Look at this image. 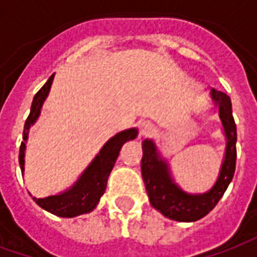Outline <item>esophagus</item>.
I'll use <instances>...</instances> for the list:
<instances>
[{"mask_svg":"<svg viewBox=\"0 0 257 257\" xmlns=\"http://www.w3.org/2000/svg\"><path fill=\"white\" fill-rule=\"evenodd\" d=\"M156 131L154 125L150 121H140L139 122V136L140 138H146V136H150L153 132Z\"/></svg>","mask_w":257,"mask_h":257,"instance_id":"obj_1","label":"esophagus"}]
</instances>
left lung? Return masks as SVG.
Returning a JSON list of instances; mask_svg holds the SVG:
<instances>
[{"label":"left lung","instance_id":"1","mask_svg":"<svg viewBox=\"0 0 257 257\" xmlns=\"http://www.w3.org/2000/svg\"><path fill=\"white\" fill-rule=\"evenodd\" d=\"M212 99L219 107V114L227 138V147L220 176L208 193L190 195L182 191L173 183L167 162L160 158L154 143L151 140L143 142L142 176L150 204L172 220L195 221L208 215L223 197L234 176L237 160V126L232 118L231 100L224 92L216 89H212Z\"/></svg>","mask_w":257,"mask_h":257}]
</instances>
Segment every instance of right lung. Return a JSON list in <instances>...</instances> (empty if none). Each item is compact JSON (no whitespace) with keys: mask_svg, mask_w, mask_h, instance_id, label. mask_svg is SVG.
I'll list each match as a JSON object with an SVG mask.
<instances>
[{"mask_svg":"<svg viewBox=\"0 0 257 257\" xmlns=\"http://www.w3.org/2000/svg\"><path fill=\"white\" fill-rule=\"evenodd\" d=\"M52 81L53 74L44 84L41 89L37 92L33 99L30 114L26 119L25 131H23L25 142L27 139L29 129L36 122V119L41 112L42 103L51 89ZM136 136H138L136 129H128V131L119 132L103 146L100 153L97 154V157L89 167L86 168L84 175L79 178L78 182L74 184L71 189L67 190L66 193L59 194V195H51L47 198H34L33 197V199L41 206L42 209L48 210L53 215L60 216V217H74V216L82 215V213L95 209L100 197L106 191L107 179L115 164V160L119 156L121 147L125 142L135 139ZM25 142H22L19 150V164L22 172L25 169Z\"/></svg>","mask_w":257,"mask_h":257,"instance_id":"right-lung-1","label":"right lung"}]
</instances>
